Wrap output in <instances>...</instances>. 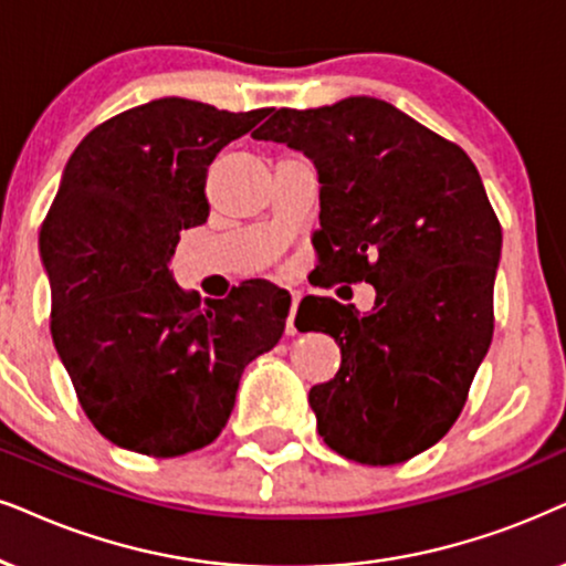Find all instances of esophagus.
Wrapping results in <instances>:
<instances>
[{
  "mask_svg": "<svg viewBox=\"0 0 566 566\" xmlns=\"http://www.w3.org/2000/svg\"><path fill=\"white\" fill-rule=\"evenodd\" d=\"M296 306H298V293H291V312H289V319H285V333L289 335H296V325H293V319H296Z\"/></svg>",
  "mask_w": 566,
  "mask_h": 566,
  "instance_id": "1",
  "label": "esophagus"
}]
</instances>
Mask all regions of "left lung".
Wrapping results in <instances>:
<instances>
[{
  "label": "left lung",
  "instance_id": "8db88e82",
  "mask_svg": "<svg viewBox=\"0 0 566 566\" xmlns=\"http://www.w3.org/2000/svg\"><path fill=\"white\" fill-rule=\"evenodd\" d=\"M252 137L314 160L319 265L377 289L364 317L325 296L298 304L304 329L329 333L343 354L310 390L319 437L361 465L416 458L458 421L494 335L502 226L473 160L369 95L277 108Z\"/></svg>",
  "mask_w": 566,
  "mask_h": 566
}]
</instances>
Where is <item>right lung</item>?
<instances>
[{
	"label": "right lung",
	"mask_w": 566,
	"mask_h": 566,
	"mask_svg": "<svg viewBox=\"0 0 566 566\" xmlns=\"http://www.w3.org/2000/svg\"><path fill=\"white\" fill-rule=\"evenodd\" d=\"M268 108L158 98L87 132L41 226L51 337L108 442L148 458L210 444L244 366L281 340L291 296L241 283L202 304L171 277L179 233L208 220L205 176Z\"/></svg>",
	"instance_id": "right-lung-1"
}]
</instances>
